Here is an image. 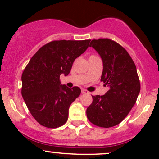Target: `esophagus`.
Wrapping results in <instances>:
<instances>
[{
  "label": "esophagus",
  "mask_w": 159,
  "mask_h": 159,
  "mask_svg": "<svg viewBox=\"0 0 159 159\" xmlns=\"http://www.w3.org/2000/svg\"><path fill=\"white\" fill-rule=\"evenodd\" d=\"M81 93L84 94H87V93H89V92L87 90H85V89H81Z\"/></svg>",
  "instance_id": "esophagus-1"
}]
</instances>
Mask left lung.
<instances>
[{
    "label": "left lung",
    "instance_id": "1",
    "mask_svg": "<svg viewBox=\"0 0 159 159\" xmlns=\"http://www.w3.org/2000/svg\"><path fill=\"white\" fill-rule=\"evenodd\" d=\"M102 60L101 81L109 90L102 96H92L93 102L87 109V117L93 125L111 128L123 121L136 103L140 91L137 68L127 50L108 38L92 40Z\"/></svg>",
    "mask_w": 159,
    "mask_h": 159
}]
</instances>
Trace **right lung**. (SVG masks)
I'll return each instance as SVG.
<instances>
[{
  "instance_id": "obj_1",
  "label": "right lung",
  "mask_w": 159,
  "mask_h": 159,
  "mask_svg": "<svg viewBox=\"0 0 159 159\" xmlns=\"http://www.w3.org/2000/svg\"><path fill=\"white\" fill-rule=\"evenodd\" d=\"M90 40L53 41L31 57L22 75V96L31 116L40 125L57 128L67 121L69 106L81 93L78 87L61 84L75 60L88 48Z\"/></svg>"
}]
</instances>
